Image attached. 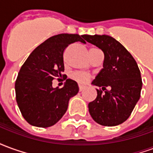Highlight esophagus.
Masks as SVG:
<instances>
[{
  "instance_id": "1",
  "label": "esophagus",
  "mask_w": 153,
  "mask_h": 153,
  "mask_svg": "<svg viewBox=\"0 0 153 153\" xmlns=\"http://www.w3.org/2000/svg\"><path fill=\"white\" fill-rule=\"evenodd\" d=\"M84 88H85V87L83 86H79V92H82V91H83L84 90Z\"/></svg>"
}]
</instances>
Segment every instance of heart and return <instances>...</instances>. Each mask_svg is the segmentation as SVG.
I'll list each match as a JSON object with an SVG mask.
<instances>
[{
    "label": "heart",
    "mask_w": 153,
    "mask_h": 153,
    "mask_svg": "<svg viewBox=\"0 0 153 153\" xmlns=\"http://www.w3.org/2000/svg\"><path fill=\"white\" fill-rule=\"evenodd\" d=\"M97 51L99 50L97 49V48H92L90 50V54L94 53V52H96ZM90 77H91L90 74L87 73H83V72H81V71H75V72H73V73L70 74V78L76 81L77 83H81V84L87 83L90 79Z\"/></svg>",
    "instance_id": "obj_1"
}]
</instances>
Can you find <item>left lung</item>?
Listing matches in <instances>:
<instances>
[{
  "instance_id": "left-lung-1",
  "label": "left lung",
  "mask_w": 153,
  "mask_h": 153,
  "mask_svg": "<svg viewBox=\"0 0 153 153\" xmlns=\"http://www.w3.org/2000/svg\"><path fill=\"white\" fill-rule=\"evenodd\" d=\"M83 38L105 55L103 69L93 81L102 90L97 89L96 99L88 104L90 115L101 125H120L130 116L140 97L143 82L138 65L125 47L111 36L83 35Z\"/></svg>"
}]
</instances>
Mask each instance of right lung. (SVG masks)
I'll list each match as a JSON object with an SVG mask.
<instances>
[{
    "instance_id": "add662e5",
    "label": "right lung",
    "mask_w": 153,
    "mask_h": 153,
    "mask_svg": "<svg viewBox=\"0 0 153 153\" xmlns=\"http://www.w3.org/2000/svg\"><path fill=\"white\" fill-rule=\"evenodd\" d=\"M83 36L60 33L51 37L33 51L15 81L16 102L28 124L41 128L52 126L66 112L70 97L76 95L75 81L66 79L63 88L52 87V80L63 74L64 52L71 43H85Z\"/></svg>"
}]
</instances>
